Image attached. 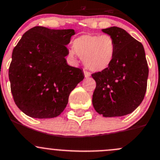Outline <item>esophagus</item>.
Instances as JSON below:
<instances>
[{
	"mask_svg": "<svg viewBox=\"0 0 160 160\" xmlns=\"http://www.w3.org/2000/svg\"><path fill=\"white\" fill-rule=\"evenodd\" d=\"M83 73H84V76L86 78H88V77H89L91 76V72H90L87 71L86 69H83Z\"/></svg>",
	"mask_w": 160,
	"mask_h": 160,
	"instance_id": "esophagus-1",
	"label": "esophagus"
}]
</instances>
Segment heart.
<instances>
[{"instance_id": "obj_1", "label": "heart", "mask_w": 160, "mask_h": 160, "mask_svg": "<svg viewBox=\"0 0 160 160\" xmlns=\"http://www.w3.org/2000/svg\"><path fill=\"white\" fill-rule=\"evenodd\" d=\"M74 50L69 55L74 56L75 52L83 60V63L89 69L100 72L110 67L116 52L114 39L109 35H83L73 42Z\"/></svg>"}]
</instances>
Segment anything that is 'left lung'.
Here are the masks:
<instances>
[{"label":"left lung","instance_id":"8db88e82","mask_svg":"<svg viewBox=\"0 0 160 160\" xmlns=\"http://www.w3.org/2000/svg\"><path fill=\"white\" fill-rule=\"evenodd\" d=\"M102 31L114 39L116 52L109 68L92 74L96 82L92 104L103 117H121L135 110L144 98L148 77L145 52L122 28Z\"/></svg>","mask_w":160,"mask_h":160}]
</instances>
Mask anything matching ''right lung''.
<instances>
[{
	"label": "right lung",
	"mask_w": 160,
	"mask_h": 160,
	"mask_svg": "<svg viewBox=\"0 0 160 160\" xmlns=\"http://www.w3.org/2000/svg\"><path fill=\"white\" fill-rule=\"evenodd\" d=\"M73 29L37 26L23 34L12 54L8 70L13 99L18 108L35 118L62 114L68 96L83 80V70L67 64L66 46Z\"/></svg>",
	"instance_id": "add662e5"
}]
</instances>
